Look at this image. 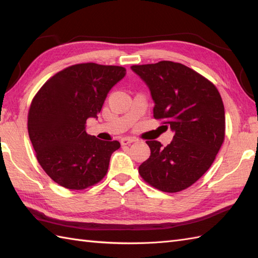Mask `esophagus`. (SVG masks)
<instances>
[{
  "label": "esophagus",
  "mask_w": 258,
  "mask_h": 258,
  "mask_svg": "<svg viewBox=\"0 0 258 258\" xmlns=\"http://www.w3.org/2000/svg\"><path fill=\"white\" fill-rule=\"evenodd\" d=\"M133 142H136V139L134 138H123L120 140V144L122 145H130L131 143H133Z\"/></svg>",
  "instance_id": "1"
}]
</instances>
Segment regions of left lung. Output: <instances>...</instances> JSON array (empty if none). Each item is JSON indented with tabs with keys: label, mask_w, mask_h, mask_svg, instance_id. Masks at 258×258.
I'll use <instances>...</instances> for the list:
<instances>
[{
	"label": "left lung",
	"mask_w": 258,
	"mask_h": 258,
	"mask_svg": "<svg viewBox=\"0 0 258 258\" xmlns=\"http://www.w3.org/2000/svg\"><path fill=\"white\" fill-rule=\"evenodd\" d=\"M149 86L156 119L174 132L166 147L147 141L151 155L139 173L146 183L167 193L193 185L211 167L225 138V111L212 82L180 63L133 65Z\"/></svg>",
	"instance_id": "obj_1"
}]
</instances>
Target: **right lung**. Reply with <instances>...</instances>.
Segmentation results:
<instances>
[{"instance_id": "obj_1", "label": "right lung", "mask_w": 258, "mask_h": 258, "mask_svg": "<svg viewBox=\"0 0 258 258\" xmlns=\"http://www.w3.org/2000/svg\"><path fill=\"white\" fill-rule=\"evenodd\" d=\"M126 70L114 65L75 64L48 80L31 104L27 130L36 158L54 182L84 189L100 182L117 141L86 133V119L97 118L112 87Z\"/></svg>"}]
</instances>
